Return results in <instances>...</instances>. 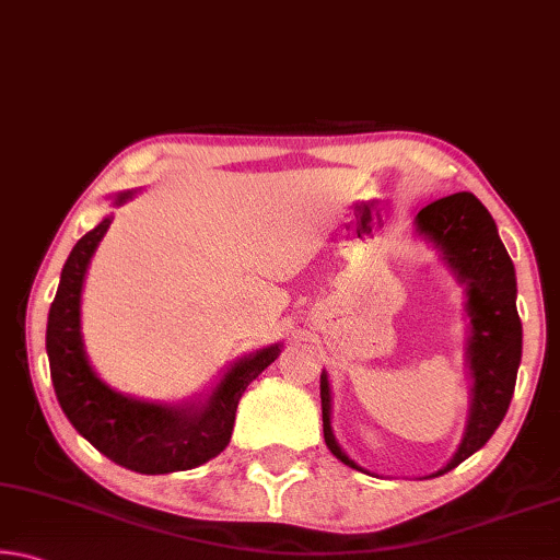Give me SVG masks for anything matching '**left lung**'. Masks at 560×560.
Instances as JSON below:
<instances>
[{"mask_svg": "<svg viewBox=\"0 0 560 560\" xmlns=\"http://www.w3.org/2000/svg\"><path fill=\"white\" fill-rule=\"evenodd\" d=\"M415 232L442 254L444 264L464 287V311L469 316L467 368L471 395L467 428L452 459L432 474L440 477L485 447L509 410L521 363L516 271L506 246L499 240L497 222L471 192H454L422 207L415 217ZM320 410L326 447L350 469L365 471L340 450L330 428V383L326 371L320 373Z\"/></svg>", "mask_w": 560, "mask_h": 560, "instance_id": "1", "label": "left lung"}]
</instances>
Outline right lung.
<instances>
[{"mask_svg":"<svg viewBox=\"0 0 560 560\" xmlns=\"http://www.w3.org/2000/svg\"><path fill=\"white\" fill-rule=\"evenodd\" d=\"M132 197L136 189L118 192L113 195V205L120 207ZM110 222L113 217H103L83 234L61 269L59 291L46 324V353L56 400L75 432L120 467L140 474L195 469L230 444L240 397L246 385L279 358L281 343L240 358L210 393L177 405L150 402L113 390L91 368L81 334L83 281Z\"/></svg>","mask_w":560,"mask_h":560,"instance_id":"add662e5","label":"right lung"}]
</instances>
